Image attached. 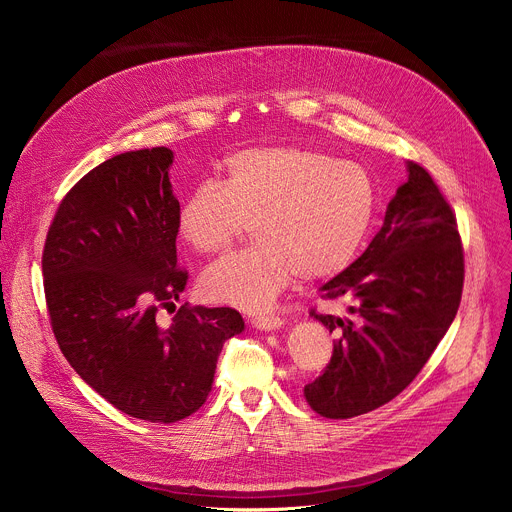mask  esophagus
<instances>
[{
	"label": "esophagus",
	"mask_w": 512,
	"mask_h": 512,
	"mask_svg": "<svg viewBox=\"0 0 512 512\" xmlns=\"http://www.w3.org/2000/svg\"><path fill=\"white\" fill-rule=\"evenodd\" d=\"M283 320L279 316H255L253 326L259 330H277L281 328Z\"/></svg>",
	"instance_id": "esophagus-1"
}]
</instances>
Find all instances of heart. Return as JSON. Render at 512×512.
<instances>
[{
    "instance_id": "b5f03b06",
    "label": "heart",
    "mask_w": 512,
    "mask_h": 512,
    "mask_svg": "<svg viewBox=\"0 0 512 512\" xmlns=\"http://www.w3.org/2000/svg\"><path fill=\"white\" fill-rule=\"evenodd\" d=\"M375 184L360 164L302 145L233 154L218 182L192 188L178 210L180 239L196 253H221L249 225L255 241L200 275L210 302L261 312L298 273L328 279L346 271L375 218Z\"/></svg>"
}]
</instances>
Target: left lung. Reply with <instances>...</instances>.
<instances>
[{"mask_svg":"<svg viewBox=\"0 0 512 512\" xmlns=\"http://www.w3.org/2000/svg\"><path fill=\"white\" fill-rule=\"evenodd\" d=\"M407 170L367 251L322 285L324 300H352L350 318L310 312L338 336L328 367L304 387L310 407L330 419L369 413L409 387L462 300L456 214L423 166Z\"/></svg>","mask_w":512,"mask_h":512,"instance_id":"obj_1","label":"left lung"}]
</instances>
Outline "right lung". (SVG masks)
<instances>
[{
    "mask_svg": "<svg viewBox=\"0 0 512 512\" xmlns=\"http://www.w3.org/2000/svg\"><path fill=\"white\" fill-rule=\"evenodd\" d=\"M172 150L119 154L60 200L42 251L54 338L79 377L119 411L174 423L200 409L225 340L245 322L233 308H174L188 281L176 261Z\"/></svg>",
    "mask_w": 512,
    "mask_h": 512,
    "instance_id": "obj_1",
    "label": "right lung"
}]
</instances>
